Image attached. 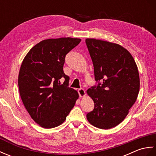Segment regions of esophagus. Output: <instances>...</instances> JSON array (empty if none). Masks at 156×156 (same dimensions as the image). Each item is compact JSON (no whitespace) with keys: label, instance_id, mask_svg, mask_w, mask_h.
<instances>
[{"label":"esophagus","instance_id":"esophagus-1","mask_svg":"<svg viewBox=\"0 0 156 156\" xmlns=\"http://www.w3.org/2000/svg\"><path fill=\"white\" fill-rule=\"evenodd\" d=\"M78 92L79 96H80V97H84V96L86 95V92H85V90H84L83 88H80V89H78Z\"/></svg>","mask_w":156,"mask_h":156}]
</instances>
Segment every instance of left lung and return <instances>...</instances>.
<instances>
[{
  "label": "left lung",
  "instance_id": "obj_1",
  "mask_svg": "<svg viewBox=\"0 0 156 156\" xmlns=\"http://www.w3.org/2000/svg\"><path fill=\"white\" fill-rule=\"evenodd\" d=\"M86 44L98 82L87 90L94 108L87 118L99 129L115 127L137 100L140 84L137 66L133 56L120 45L95 39H87Z\"/></svg>",
  "mask_w": 156,
  "mask_h": 156
}]
</instances>
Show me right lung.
Masks as SVG:
<instances>
[{
	"instance_id": "add662e5",
	"label": "right lung",
	"mask_w": 156,
	"mask_h": 156,
	"mask_svg": "<svg viewBox=\"0 0 156 156\" xmlns=\"http://www.w3.org/2000/svg\"><path fill=\"white\" fill-rule=\"evenodd\" d=\"M80 39L62 37L43 40L26 55L19 70L18 85L23 103L41 127H58L66 120L78 98L69 88V78L63 67L67 54ZM64 77L63 85L59 80Z\"/></svg>"
}]
</instances>
